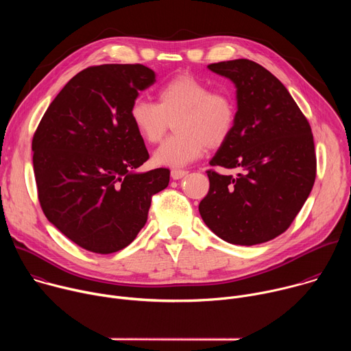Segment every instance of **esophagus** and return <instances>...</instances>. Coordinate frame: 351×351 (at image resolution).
<instances>
[{
    "instance_id": "1",
    "label": "esophagus",
    "mask_w": 351,
    "mask_h": 351,
    "mask_svg": "<svg viewBox=\"0 0 351 351\" xmlns=\"http://www.w3.org/2000/svg\"><path fill=\"white\" fill-rule=\"evenodd\" d=\"M187 173H189V172H187V171H183V169H172V171H171V178H172L173 180H179V179L184 178Z\"/></svg>"
}]
</instances>
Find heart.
Masks as SVG:
<instances>
[{
    "label": "heart",
    "instance_id": "obj_1",
    "mask_svg": "<svg viewBox=\"0 0 351 351\" xmlns=\"http://www.w3.org/2000/svg\"><path fill=\"white\" fill-rule=\"evenodd\" d=\"M158 103L136 98L129 117L147 143H158L169 122L176 132L154 153V162L162 167L182 168L204 154L206 145L215 148L230 136L236 107L233 98L211 87L193 75H180L160 87Z\"/></svg>",
    "mask_w": 351,
    "mask_h": 351
}]
</instances>
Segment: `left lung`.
Masks as SVG:
<instances>
[{
  "label": "left lung",
  "mask_w": 351,
  "mask_h": 351,
  "mask_svg": "<svg viewBox=\"0 0 351 351\" xmlns=\"http://www.w3.org/2000/svg\"><path fill=\"white\" fill-rule=\"evenodd\" d=\"M236 87L233 130L210 161L237 176L207 171L208 194L198 206L222 240L254 245L282 234L304 206L317 175L310 123L287 88L250 60L208 65Z\"/></svg>",
  "instance_id": "left-lung-1"
}]
</instances>
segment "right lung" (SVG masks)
Returning a JSON list of instances; mask_svg holds the SVG:
<instances>
[{"label":"right lung","instance_id":"add662e5","mask_svg":"<svg viewBox=\"0 0 351 351\" xmlns=\"http://www.w3.org/2000/svg\"><path fill=\"white\" fill-rule=\"evenodd\" d=\"M156 82L140 64L83 69L49 104L33 136V168L44 215L84 250L111 254L147 222L169 169L137 172L148 160L129 110Z\"/></svg>","mask_w":351,"mask_h":351}]
</instances>
